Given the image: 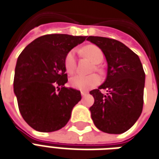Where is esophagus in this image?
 Listing matches in <instances>:
<instances>
[{"label": "esophagus", "mask_w": 159, "mask_h": 159, "mask_svg": "<svg viewBox=\"0 0 159 159\" xmlns=\"http://www.w3.org/2000/svg\"><path fill=\"white\" fill-rule=\"evenodd\" d=\"M86 94H87V92H85V91H81V96H82V97L86 96Z\"/></svg>", "instance_id": "1"}]
</instances>
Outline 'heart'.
<instances>
[{"instance_id": "1", "label": "heart", "mask_w": 159, "mask_h": 159, "mask_svg": "<svg viewBox=\"0 0 159 159\" xmlns=\"http://www.w3.org/2000/svg\"><path fill=\"white\" fill-rule=\"evenodd\" d=\"M80 52L84 54L91 59L95 63H100L102 62L104 55L102 51L97 46L90 45L83 47L80 50ZM77 60H76V51L71 50L69 51L64 59V66L68 74L71 75L76 69ZM70 85L72 87L80 90V91H87L100 83V77L97 75H75L70 79Z\"/></svg>"}]
</instances>
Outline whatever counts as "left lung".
Returning a JSON list of instances; mask_svg holds the SVG:
<instances>
[{"label": "left lung", "mask_w": 159, "mask_h": 159, "mask_svg": "<svg viewBox=\"0 0 159 159\" xmlns=\"http://www.w3.org/2000/svg\"><path fill=\"white\" fill-rule=\"evenodd\" d=\"M106 57L107 75L103 84L90 91L94 104L91 119L102 131L122 134L139 119L143 107L145 72L139 57L119 40L89 36ZM106 89L107 94L101 93Z\"/></svg>", "instance_id": "1"}]
</instances>
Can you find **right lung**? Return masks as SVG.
Here are the masks:
<instances>
[{"label":"right lung","mask_w":159,"mask_h":159,"mask_svg":"<svg viewBox=\"0 0 159 159\" xmlns=\"http://www.w3.org/2000/svg\"><path fill=\"white\" fill-rule=\"evenodd\" d=\"M87 36L46 34L21 52L15 68L13 87L22 117L34 129L58 130L67 125L80 91L67 88L64 59L67 53Z\"/></svg>","instance_id":"1"}]
</instances>
